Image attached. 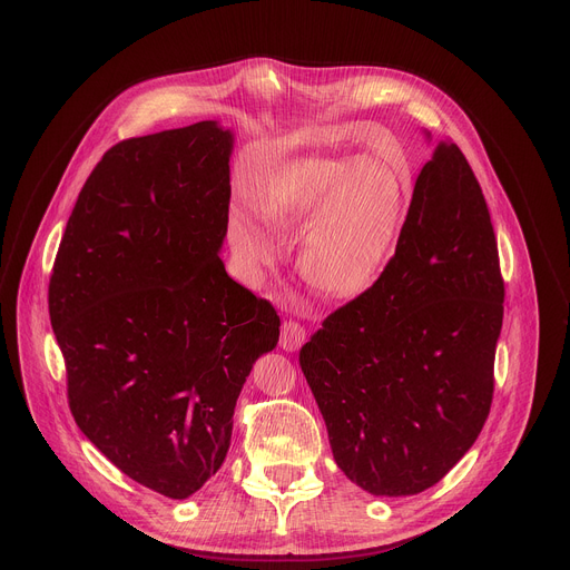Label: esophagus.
Returning <instances> with one entry per match:
<instances>
[{
	"mask_svg": "<svg viewBox=\"0 0 570 570\" xmlns=\"http://www.w3.org/2000/svg\"><path fill=\"white\" fill-rule=\"evenodd\" d=\"M305 340H307V333H305V327L301 325V323H295V321H286L284 325H282V337H279V346L284 348V351H297L301 348L303 344H305Z\"/></svg>",
	"mask_w": 570,
	"mask_h": 570,
	"instance_id": "34e87169",
	"label": "esophagus"
}]
</instances>
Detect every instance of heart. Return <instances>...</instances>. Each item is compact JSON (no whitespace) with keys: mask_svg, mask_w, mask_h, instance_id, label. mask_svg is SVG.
<instances>
[{"mask_svg":"<svg viewBox=\"0 0 570 570\" xmlns=\"http://www.w3.org/2000/svg\"><path fill=\"white\" fill-rule=\"evenodd\" d=\"M411 198V175H397L374 155L303 157L265 179L258 215L245 200L228 207L226 243L239 265L256 269L277 258L268 227L284 239L303 235L297 265L307 284L325 297L351 301L393 261Z\"/></svg>","mask_w":570,"mask_h":570,"instance_id":"1","label":"heart"}]
</instances>
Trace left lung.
<instances>
[{"label":"left lung","mask_w":570,"mask_h":570,"mask_svg":"<svg viewBox=\"0 0 570 570\" xmlns=\"http://www.w3.org/2000/svg\"><path fill=\"white\" fill-rule=\"evenodd\" d=\"M501 321L485 196L462 149L439 142L385 273L301 351L348 481L374 497H409L464 458L490 413Z\"/></svg>","instance_id":"left-lung-1"}]
</instances>
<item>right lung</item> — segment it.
<instances>
[{
  "label": "right lung",
  "mask_w": 570,
  "mask_h": 570,
  "mask_svg": "<svg viewBox=\"0 0 570 570\" xmlns=\"http://www.w3.org/2000/svg\"><path fill=\"white\" fill-rule=\"evenodd\" d=\"M233 131L215 119L117 142L76 200L48 307L80 432L170 499L224 464L239 391L279 316L219 258Z\"/></svg>",
  "instance_id": "add662e5"
}]
</instances>
